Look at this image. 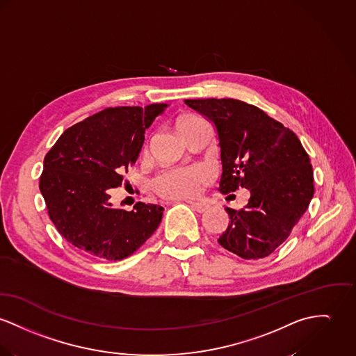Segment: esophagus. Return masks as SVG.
<instances>
[{
	"label": "esophagus",
	"mask_w": 356,
	"mask_h": 356,
	"mask_svg": "<svg viewBox=\"0 0 356 356\" xmlns=\"http://www.w3.org/2000/svg\"><path fill=\"white\" fill-rule=\"evenodd\" d=\"M188 204L197 213H204L209 209V204L204 202H188Z\"/></svg>",
	"instance_id": "1"
}]
</instances>
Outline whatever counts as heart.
Listing matches in <instances>:
<instances>
[{"label": "heart", "instance_id": "obj_1", "mask_svg": "<svg viewBox=\"0 0 356 356\" xmlns=\"http://www.w3.org/2000/svg\"><path fill=\"white\" fill-rule=\"evenodd\" d=\"M200 118L184 115L176 120V130L180 136L187 133ZM206 180V173L199 168L166 170L153 180V188L168 199H180L193 196L200 184Z\"/></svg>", "mask_w": 356, "mask_h": 356}]
</instances>
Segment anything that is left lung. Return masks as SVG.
Segmentation results:
<instances>
[{"mask_svg": "<svg viewBox=\"0 0 356 356\" xmlns=\"http://www.w3.org/2000/svg\"><path fill=\"white\" fill-rule=\"evenodd\" d=\"M184 103L216 126L219 191L244 187L250 192L241 210L225 207L230 222L219 244L246 260L271 254L290 236L314 193L313 168L301 140L264 111L240 100Z\"/></svg>", "mask_w": 356, "mask_h": 356, "instance_id": "left-lung-1", "label": "left lung"}]
</instances>
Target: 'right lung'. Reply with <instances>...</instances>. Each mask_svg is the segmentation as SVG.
Instances as JSON below:
<instances>
[{
    "instance_id": "1",
    "label": "right lung",
    "mask_w": 356,
    "mask_h": 356,
    "mask_svg": "<svg viewBox=\"0 0 356 356\" xmlns=\"http://www.w3.org/2000/svg\"><path fill=\"white\" fill-rule=\"evenodd\" d=\"M168 104L115 107L69 127L44 157L39 188L60 236L104 261L129 257L159 227L164 207L138 202L131 211L111 203L110 190L136 164L145 130Z\"/></svg>"
}]
</instances>
